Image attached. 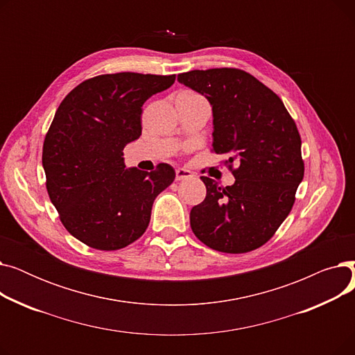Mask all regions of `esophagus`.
<instances>
[{"instance_id": "1", "label": "esophagus", "mask_w": 355, "mask_h": 355, "mask_svg": "<svg viewBox=\"0 0 355 355\" xmlns=\"http://www.w3.org/2000/svg\"><path fill=\"white\" fill-rule=\"evenodd\" d=\"M193 174L190 170H187V168H177L175 170V178L180 181V180H185V178H191Z\"/></svg>"}]
</instances>
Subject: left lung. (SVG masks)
<instances>
[{"instance_id":"obj_1","label":"left lung","mask_w":355,"mask_h":355,"mask_svg":"<svg viewBox=\"0 0 355 355\" xmlns=\"http://www.w3.org/2000/svg\"><path fill=\"white\" fill-rule=\"evenodd\" d=\"M178 82L210 102L213 153L227 157L225 164L236 178L221 187L201 177L207 194L190 213L194 234L225 253L263 246L291 213L304 178L301 137L292 116L275 92L245 70H191L178 74Z\"/></svg>"}]
</instances>
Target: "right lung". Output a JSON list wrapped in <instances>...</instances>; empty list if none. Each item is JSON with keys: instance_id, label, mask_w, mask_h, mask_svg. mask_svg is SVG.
I'll return each mask as SVG.
<instances>
[{"instance_id": "right-lung-1", "label": "right lung", "mask_w": 355, "mask_h": 355, "mask_svg": "<svg viewBox=\"0 0 355 355\" xmlns=\"http://www.w3.org/2000/svg\"><path fill=\"white\" fill-rule=\"evenodd\" d=\"M175 74H101L74 87L55 110L43 144L49 197L66 230L98 250L139 239L155 197L175 178L171 165L126 170L123 148L141 137L146 99L170 87Z\"/></svg>"}]
</instances>
